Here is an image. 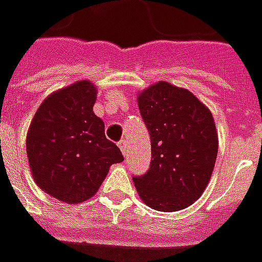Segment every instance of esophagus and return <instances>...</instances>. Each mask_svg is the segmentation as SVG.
I'll return each mask as SVG.
<instances>
[{
  "label": "esophagus",
  "instance_id": "esophagus-1",
  "mask_svg": "<svg viewBox=\"0 0 262 262\" xmlns=\"http://www.w3.org/2000/svg\"><path fill=\"white\" fill-rule=\"evenodd\" d=\"M127 141H125V140H121V141H118V147H120V149H121V152H122V154L125 155V152H127Z\"/></svg>",
  "mask_w": 262,
  "mask_h": 262
}]
</instances>
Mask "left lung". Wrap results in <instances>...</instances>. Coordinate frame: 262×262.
<instances>
[{
    "instance_id": "8db88e82",
    "label": "left lung",
    "mask_w": 262,
    "mask_h": 262,
    "mask_svg": "<svg viewBox=\"0 0 262 262\" xmlns=\"http://www.w3.org/2000/svg\"><path fill=\"white\" fill-rule=\"evenodd\" d=\"M151 138V164L133 177L142 203L152 210L180 211L196 201L210 183L218 152L212 114L185 88L160 81L138 94Z\"/></svg>"
}]
</instances>
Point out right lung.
Segmentation results:
<instances>
[{
	"label": "right lung",
	"instance_id": "obj_1",
	"mask_svg": "<svg viewBox=\"0 0 262 262\" xmlns=\"http://www.w3.org/2000/svg\"><path fill=\"white\" fill-rule=\"evenodd\" d=\"M97 86L88 79L48 95L27 134L32 178L48 195L78 204L95 195L113 164L124 161L93 111Z\"/></svg>",
	"mask_w": 262,
	"mask_h": 262
}]
</instances>
